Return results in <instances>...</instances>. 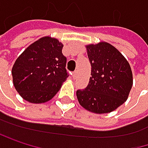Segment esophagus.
<instances>
[{"mask_svg": "<svg viewBox=\"0 0 148 148\" xmlns=\"http://www.w3.org/2000/svg\"><path fill=\"white\" fill-rule=\"evenodd\" d=\"M77 75H78V71L76 70V71H75V72L73 73V78H76L77 77Z\"/></svg>", "mask_w": 148, "mask_h": 148, "instance_id": "1", "label": "esophagus"}]
</instances>
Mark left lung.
Instances as JSON below:
<instances>
[{"instance_id": "left-lung-1", "label": "left lung", "mask_w": 148, "mask_h": 148, "mask_svg": "<svg viewBox=\"0 0 148 148\" xmlns=\"http://www.w3.org/2000/svg\"><path fill=\"white\" fill-rule=\"evenodd\" d=\"M91 77L85 89L77 90L79 103L87 110L104 114L117 110L128 98L132 72L121 52L107 42L86 45Z\"/></svg>"}]
</instances>
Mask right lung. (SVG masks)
Segmentation results:
<instances>
[{"mask_svg": "<svg viewBox=\"0 0 148 148\" xmlns=\"http://www.w3.org/2000/svg\"><path fill=\"white\" fill-rule=\"evenodd\" d=\"M63 44L43 37L29 45L12 67L13 84L20 96L31 103L50 101L68 77Z\"/></svg>", "mask_w": 148, "mask_h": 148, "instance_id": "obj_1", "label": "right lung"}]
</instances>
